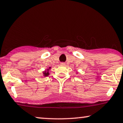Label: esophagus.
I'll list each match as a JSON object with an SVG mask.
<instances>
[{
	"label": "esophagus",
	"instance_id": "34e87169",
	"mask_svg": "<svg viewBox=\"0 0 123 123\" xmlns=\"http://www.w3.org/2000/svg\"><path fill=\"white\" fill-rule=\"evenodd\" d=\"M60 65H61L62 66H65V63H61V64H60Z\"/></svg>",
	"mask_w": 123,
	"mask_h": 123
}]
</instances>
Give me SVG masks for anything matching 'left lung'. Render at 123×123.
Here are the masks:
<instances>
[{"instance_id":"left-lung-1","label":"left lung","mask_w":123,"mask_h":123,"mask_svg":"<svg viewBox=\"0 0 123 123\" xmlns=\"http://www.w3.org/2000/svg\"><path fill=\"white\" fill-rule=\"evenodd\" d=\"M78 73V72H76V74H77Z\"/></svg>"}]
</instances>
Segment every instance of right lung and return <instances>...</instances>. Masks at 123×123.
I'll list each match as a JSON object with an SVG mask.
<instances>
[{"label":"right lung","instance_id":"1","mask_svg":"<svg viewBox=\"0 0 123 123\" xmlns=\"http://www.w3.org/2000/svg\"><path fill=\"white\" fill-rule=\"evenodd\" d=\"M51 67H49L47 69H45V70L43 72V76L44 77H46L50 75V70Z\"/></svg>","mask_w":123,"mask_h":123}]
</instances>
